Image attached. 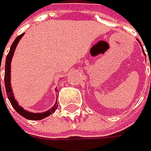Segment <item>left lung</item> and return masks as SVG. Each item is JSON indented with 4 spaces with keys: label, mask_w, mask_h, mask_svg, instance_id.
Returning <instances> with one entry per match:
<instances>
[{
    "label": "left lung",
    "mask_w": 151,
    "mask_h": 151,
    "mask_svg": "<svg viewBox=\"0 0 151 151\" xmlns=\"http://www.w3.org/2000/svg\"><path fill=\"white\" fill-rule=\"evenodd\" d=\"M138 42H139V44L141 45V43H140V41H139V40H138ZM141 46H142V45H141ZM142 52H144V50H143V49H142Z\"/></svg>",
    "instance_id": "8db88e82"
}]
</instances>
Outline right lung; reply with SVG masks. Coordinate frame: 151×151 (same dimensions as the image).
<instances>
[{
	"instance_id": "right-lung-1",
	"label": "right lung",
	"mask_w": 151,
	"mask_h": 151,
	"mask_svg": "<svg viewBox=\"0 0 151 151\" xmlns=\"http://www.w3.org/2000/svg\"><path fill=\"white\" fill-rule=\"evenodd\" d=\"M24 35L22 34L20 36H18L15 40L13 42L12 45L10 47V50H9V52L6 58V63H5V76H4V82H5V88H6V93H7V95H8V98L11 103L12 106L15 108V110L20 114L22 115V117L28 119V120H34V121H38V120H42V119H45L46 117L50 116L52 113L55 112V110L58 108V102L56 101L55 105L53 106L51 108H50L49 110H47L45 112H43V113H32V112H29L27 110H25L23 107H22L21 106L18 104L17 101L15 99V96H14V93H13V90H12V87H11V82H10V78H11V74H10V72H11V61H12V58H13V55H14V52L15 50V48L18 45L19 41L21 40V38L22 37V36ZM0 71H1V64H0ZM0 87H1V81H0Z\"/></svg>"
}]
</instances>
